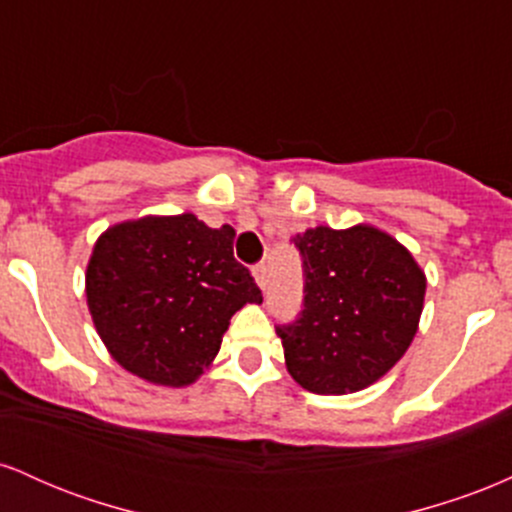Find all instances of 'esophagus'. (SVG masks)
Here are the masks:
<instances>
[{"label": "esophagus", "mask_w": 512, "mask_h": 512, "mask_svg": "<svg viewBox=\"0 0 512 512\" xmlns=\"http://www.w3.org/2000/svg\"><path fill=\"white\" fill-rule=\"evenodd\" d=\"M252 276H255L257 286H260L262 291H267V286H269V269H267V264H255V267H252Z\"/></svg>", "instance_id": "1"}]
</instances>
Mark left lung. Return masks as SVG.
I'll use <instances>...</instances> for the list:
<instances>
[{"mask_svg": "<svg viewBox=\"0 0 512 512\" xmlns=\"http://www.w3.org/2000/svg\"><path fill=\"white\" fill-rule=\"evenodd\" d=\"M305 298L293 325L276 327L286 370L315 395H349L378 383L419 330L426 274L390 233L356 223L315 226L293 238Z\"/></svg>", "mask_w": 512, "mask_h": 512, "instance_id": "left-lung-1", "label": "left lung"}]
</instances>
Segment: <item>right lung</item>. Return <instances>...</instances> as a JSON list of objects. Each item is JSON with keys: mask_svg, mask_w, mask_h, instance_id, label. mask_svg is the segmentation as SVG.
Segmentation results:
<instances>
[{"mask_svg": "<svg viewBox=\"0 0 512 512\" xmlns=\"http://www.w3.org/2000/svg\"><path fill=\"white\" fill-rule=\"evenodd\" d=\"M231 226L195 214L105 228L86 267V303L108 354L137 378L185 387L214 363L233 313L262 303L233 257Z\"/></svg>", "mask_w": 512, "mask_h": 512, "instance_id": "right-lung-1", "label": "right lung"}]
</instances>
